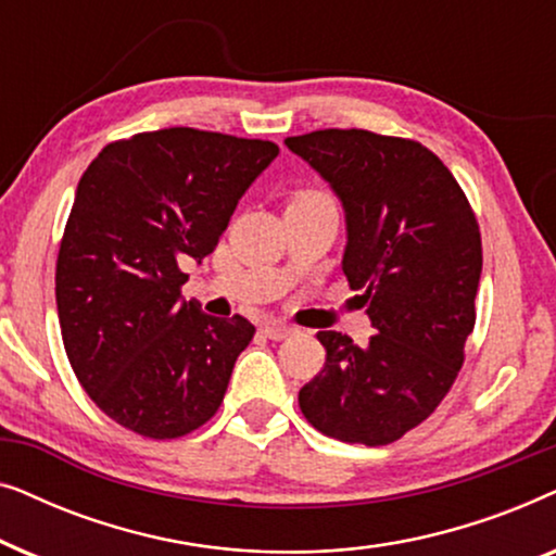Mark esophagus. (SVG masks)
Listing matches in <instances>:
<instances>
[{"mask_svg":"<svg viewBox=\"0 0 556 556\" xmlns=\"http://www.w3.org/2000/svg\"><path fill=\"white\" fill-rule=\"evenodd\" d=\"M263 331H265V337H268V339L280 341V339L293 337L295 329H293V326L283 324V321H265V324H263Z\"/></svg>","mask_w":556,"mask_h":556,"instance_id":"1","label":"esophagus"}]
</instances>
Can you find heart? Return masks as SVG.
Returning a JSON list of instances; mask_svg holds the SVG:
<instances>
[{
    "label": "heart",
    "mask_w": 556,
    "mask_h": 556,
    "mask_svg": "<svg viewBox=\"0 0 556 556\" xmlns=\"http://www.w3.org/2000/svg\"><path fill=\"white\" fill-rule=\"evenodd\" d=\"M316 197H326L321 192H316V189H306V192H299L293 197V200H316Z\"/></svg>",
    "instance_id": "b5f03b06"
}]
</instances>
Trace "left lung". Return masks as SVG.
<instances>
[{"label": "left lung", "mask_w": 556, "mask_h": 556, "mask_svg": "<svg viewBox=\"0 0 556 556\" xmlns=\"http://www.w3.org/2000/svg\"><path fill=\"white\" fill-rule=\"evenodd\" d=\"M286 147L344 204L341 270L377 331L364 346L316 333L326 362L301 387V413L341 443H394L435 413L466 359L483 268L473 207L420 141L324 128Z\"/></svg>", "instance_id": "obj_1"}]
</instances>
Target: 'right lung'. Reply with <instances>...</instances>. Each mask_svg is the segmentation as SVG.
Masks as SVG:
<instances>
[{
  "label": "right lung",
  "mask_w": 556,
  "mask_h": 556,
  "mask_svg": "<svg viewBox=\"0 0 556 556\" xmlns=\"http://www.w3.org/2000/svg\"><path fill=\"white\" fill-rule=\"evenodd\" d=\"M273 141L162 128L103 147L78 181L55 265L65 354L121 428L172 440L223 405L255 326L181 299L187 263L217 248Z\"/></svg>",
  "instance_id": "1"
}]
</instances>
